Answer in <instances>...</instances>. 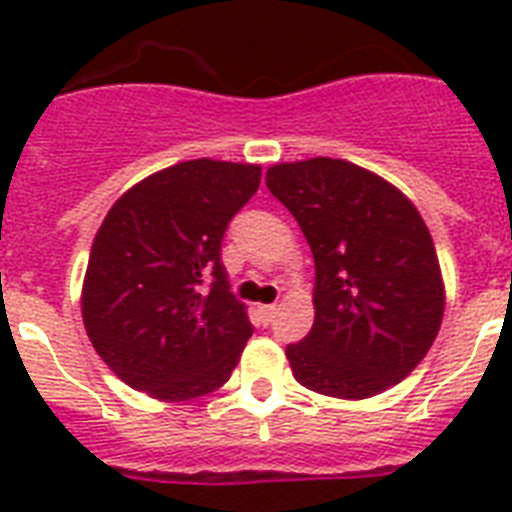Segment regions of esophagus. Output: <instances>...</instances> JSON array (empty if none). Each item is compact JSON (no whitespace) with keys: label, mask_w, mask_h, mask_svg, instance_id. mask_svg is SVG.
I'll use <instances>...</instances> for the list:
<instances>
[{"label":"esophagus","mask_w":512,"mask_h":512,"mask_svg":"<svg viewBox=\"0 0 512 512\" xmlns=\"http://www.w3.org/2000/svg\"><path fill=\"white\" fill-rule=\"evenodd\" d=\"M276 311H279L276 305H260V316H263L265 324H271V321L276 319Z\"/></svg>","instance_id":"obj_1"}]
</instances>
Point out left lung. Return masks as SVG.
Listing matches in <instances>:
<instances>
[{"label":"left lung","mask_w":512,"mask_h":512,"mask_svg":"<svg viewBox=\"0 0 512 512\" xmlns=\"http://www.w3.org/2000/svg\"><path fill=\"white\" fill-rule=\"evenodd\" d=\"M265 183L316 263L313 329L287 345L295 380L350 401L404 380L444 319V281L420 212L374 172L327 156L276 164Z\"/></svg>","instance_id":"8db88e82"}]
</instances>
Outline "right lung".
Instances as JSON below:
<instances>
[{"mask_svg":"<svg viewBox=\"0 0 512 512\" xmlns=\"http://www.w3.org/2000/svg\"><path fill=\"white\" fill-rule=\"evenodd\" d=\"M257 164L193 159L140 180L108 209L82 289L92 348L162 401L228 382L255 327L228 284L223 236L255 196Z\"/></svg>","mask_w":512,"mask_h":512,"instance_id":"obj_1","label":"right lung"}]
</instances>
